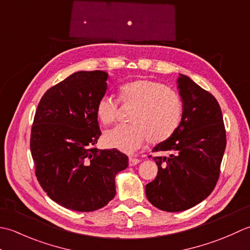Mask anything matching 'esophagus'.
Returning <instances> with one entry per match:
<instances>
[{
	"label": "esophagus",
	"mask_w": 250,
	"mask_h": 250,
	"mask_svg": "<svg viewBox=\"0 0 250 250\" xmlns=\"http://www.w3.org/2000/svg\"><path fill=\"white\" fill-rule=\"evenodd\" d=\"M140 160L136 159V157H129V166H135L137 164H139Z\"/></svg>",
	"instance_id": "1"
}]
</instances>
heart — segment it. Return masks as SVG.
<instances>
[{
  "mask_svg": "<svg viewBox=\"0 0 250 250\" xmlns=\"http://www.w3.org/2000/svg\"><path fill=\"white\" fill-rule=\"evenodd\" d=\"M120 99L135 105L131 125H118L104 132V144L124 153H132L149 139L159 144L174 134L182 119V101L176 91L155 81L138 79L122 85ZM119 104L104 95L98 100L96 113L104 124H111L118 115Z\"/></svg>",
  "mask_w": 250,
  "mask_h": 250,
  "instance_id": "1",
  "label": "heart"
}]
</instances>
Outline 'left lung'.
I'll return each mask as SVG.
<instances>
[{"mask_svg":"<svg viewBox=\"0 0 250 250\" xmlns=\"http://www.w3.org/2000/svg\"><path fill=\"white\" fill-rule=\"evenodd\" d=\"M182 119L176 131L153 147L168 156L153 157L159 171L146 195L161 210H187L215 189L227 137L220 105L210 93L185 74L177 79Z\"/></svg>","mask_w":250,"mask_h":250,"instance_id":"1","label":"left lung"}]
</instances>
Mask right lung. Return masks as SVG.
<instances>
[{"mask_svg":"<svg viewBox=\"0 0 250 250\" xmlns=\"http://www.w3.org/2000/svg\"><path fill=\"white\" fill-rule=\"evenodd\" d=\"M109 74L79 71L49 88L35 112L30 139L35 175L59 205L93 211L115 196V177L128 157L115 149L90 147L101 131L96 105L105 95Z\"/></svg>","mask_w":250,"mask_h":250,"instance_id":"add662e5","label":"right lung"}]
</instances>
